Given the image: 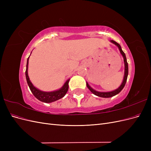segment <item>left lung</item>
<instances>
[{
    "label": "left lung",
    "mask_w": 151,
    "mask_h": 151,
    "mask_svg": "<svg viewBox=\"0 0 151 151\" xmlns=\"http://www.w3.org/2000/svg\"><path fill=\"white\" fill-rule=\"evenodd\" d=\"M111 42L113 43L116 45V46L118 47V48H119V50H120V52L122 53V56L123 57V60H124V63H125V75H124V78H123V81L122 82L121 86L118 89H116V90L111 91V92H98V91H95L93 89L91 88V87L89 86V84L88 83H86L87 87H88V88L91 91V92H92L96 96H98L101 97V98H111V97H113V96H115L117 94L119 93L120 91L123 89V88H124V86L126 84L127 80L128 74H129V67H128V63H127V58H126L125 53L123 52V50H122V48H121L120 45L119 44L116 43V42H115V41H113V40H111Z\"/></svg>",
    "instance_id": "8db88e82"
}]
</instances>
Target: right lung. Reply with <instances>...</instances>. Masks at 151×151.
Masks as SVG:
<instances>
[{"instance_id":"obj_1","label":"right lung","mask_w":151,"mask_h":151,"mask_svg":"<svg viewBox=\"0 0 151 151\" xmlns=\"http://www.w3.org/2000/svg\"><path fill=\"white\" fill-rule=\"evenodd\" d=\"M29 57L28 58V60H27L26 69V77L27 83H28L29 86V88L31 91V93L33 94L35 96L38 100H40V101L44 103H52L53 101H55L57 100L64 96L68 89V82H69L70 79H68L65 82V83L63 86V87L61 89L55 91H53V92H43V91H42L38 89H36L35 87L32 84L28 74Z\"/></svg>"}]
</instances>
